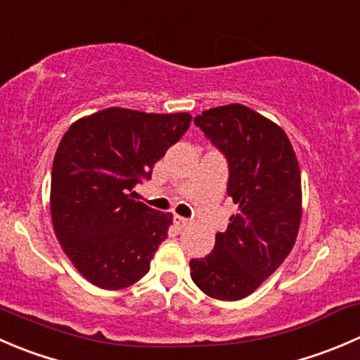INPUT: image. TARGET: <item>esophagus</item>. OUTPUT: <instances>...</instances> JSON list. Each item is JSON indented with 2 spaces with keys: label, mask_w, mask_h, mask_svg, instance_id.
I'll list each match as a JSON object with an SVG mask.
<instances>
[{
  "label": "esophagus",
  "mask_w": 360,
  "mask_h": 360,
  "mask_svg": "<svg viewBox=\"0 0 360 360\" xmlns=\"http://www.w3.org/2000/svg\"><path fill=\"white\" fill-rule=\"evenodd\" d=\"M174 223H176L177 229H186V226H190V219L183 218V216H174Z\"/></svg>",
  "instance_id": "esophagus-1"
}]
</instances>
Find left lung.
<instances>
[{
  "instance_id": "left-lung-1",
  "label": "left lung",
  "mask_w": 360,
  "mask_h": 360,
  "mask_svg": "<svg viewBox=\"0 0 360 360\" xmlns=\"http://www.w3.org/2000/svg\"><path fill=\"white\" fill-rule=\"evenodd\" d=\"M195 124L229 162L226 193L239 212L214 250L190 262L191 280L205 295L239 301L283 264L302 214L301 169L287 134L240 103L214 107Z\"/></svg>"
}]
</instances>
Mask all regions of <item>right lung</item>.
I'll return each mask as SVG.
<instances>
[{"label":"right lung","mask_w":360,"mask_h":360,"mask_svg":"<svg viewBox=\"0 0 360 360\" xmlns=\"http://www.w3.org/2000/svg\"><path fill=\"white\" fill-rule=\"evenodd\" d=\"M190 121L188 112L110 107L75 121L63 135L51 174L52 226L89 283L121 290L148 274L172 214L134 200V186L151 177Z\"/></svg>","instance_id":"add662e5"}]
</instances>
